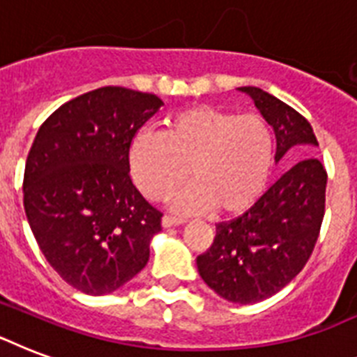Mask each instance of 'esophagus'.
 I'll use <instances>...</instances> for the list:
<instances>
[{
	"label": "esophagus",
	"instance_id": "1",
	"mask_svg": "<svg viewBox=\"0 0 357 357\" xmlns=\"http://www.w3.org/2000/svg\"><path fill=\"white\" fill-rule=\"evenodd\" d=\"M185 220L183 218H176V217H170V215H165L162 217V228H172V226H181Z\"/></svg>",
	"mask_w": 357,
	"mask_h": 357
}]
</instances>
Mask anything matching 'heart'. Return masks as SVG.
Segmentation results:
<instances>
[{
    "instance_id": "obj_1",
    "label": "heart",
    "mask_w": 357,
    "mask_h": 357,
    "mask_svg": "<svg viewBox=\"0 0 357 357\" xmlns=\"http://www.w3.org/2000/svg\"><path fill=\"white\" fill-rule=\"evenodd\" d=\"M274 133L263 116L237 114L218 105H195L165 122L162 133L140 131L131 142L129 167L146 198H174L179 213L215 209L241 217L261 200L274 168Z\"/></svg>"
}]
</instances>
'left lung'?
Masks as SVG:
<instances>
[{
	"mask_svg": "<svg viewBox=\"0 0 357 357\" xmlns=\"http://www.w3.org/2000/svg\"><path fill=\"white\" fill-rule=\"evenodd\" d=\"M274 128L276 159L300 146H319L311 123L291 105L257 86H243ZM326 168L304 157L289 168L250 211L217 224L211 246L196 257L202 280L235 304H255L282 291L305 266L326 209Z\"/></svg>",
	"mask_w": 357,
	"mask_h": 357,
	"instance_id": "1",
	"label": "left lung"
}]
</instances>
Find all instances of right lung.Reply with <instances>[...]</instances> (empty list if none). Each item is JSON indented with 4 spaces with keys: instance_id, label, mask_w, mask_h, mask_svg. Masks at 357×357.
<instances>
[{
    "instance_id": "1",
    "label": "right lung",
    "mask_w": 357,
    "mask_h": 357,
    "mask_svg": "<svg viewBox=\"0 0 357 357\" xmlns=\"http://www.w3.org/2000/svg\"><path fill=\"white\" fill-rule=\"evenodd\" d=\"M161 105L155 94L102 86L61 105L33 140L25 215L47 263L81 293H113L150 259L162 213L131 181L129 150Z\"/></svg>"
}]
</instances>
